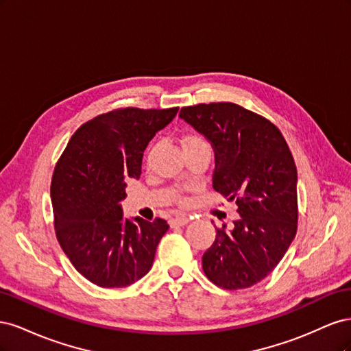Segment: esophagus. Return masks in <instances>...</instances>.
<instances>
[{"label":"esophagus","instance_id":"esophagus-1","mask_svg":"<svg viewBox=\"0 0 351 351\" xmlns=\"http://www.w3.org/2000/svg\"><path fill=\"white\" fill-rule=\"evenodd\" d=\"M189 221H190V219H189L187 217L180 215V217H176V218L171 219V226H173V227H183V226L187 224Z\"/></svg>","mask_w":351,"mask_h":351}]
</instances>
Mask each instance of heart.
I'll list each match as a JSON object with an SVG mask.
<instances>
[{
  "label": "heart",
  "instance_id": "1",
  "mask_svg": "<svg viewBox=\"0 0 351 351\" xmlns=\"http://www.w3.org/2000/svg\"><path fill=\"white\" fill-rule=\"evenodd\" d=\"M189 145H208V142L199 134H189L183 139V146H189Z\"/></svg>",
  "mask_w": 351,
  "mask_h": 351
}]
</instances>
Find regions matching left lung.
<instances>
[{
	"label": "left lung",
	"mask_w": 351,
	"mask_h": 351,
	"mask_svg": "<svg viewBox=\"0 0 351 351\" xmlns=\"http://www.w3.org/2000/svg\"><path fill=\"white\" fill-rule=\"evenodd\" d=\"M180 117L215 151L212 186L236 200L240 218L202 256V268L226 290L247 289L277 267L297 231V169L284 136L265 117L232 102L184 107Z\"/></svg>",
	"instance_id": "8db88e82"
}]
</instances>
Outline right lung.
<instances>
[{"instance_id":"right-lung-1","label":"right lung","mask_w":351,"mask_h":351,"mask_svg":"<svg viewBox=\"0 0 351 351\" xmlns=\"http://www.w3.org/2000/svg\"><path fill=\"white\" fill-rule=\"evenodd\" d=\"M178 108H120L82 124L60 156L51 182L56 234L84 278L104 289L127 287L149 272L169 228L123 217L125 178H139L147 143Z\"/></svg>"}]
</instances>
